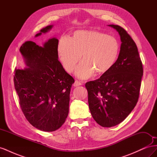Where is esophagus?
<instances>
[{"instance_id": "esophagus-1", "label": "esophagus", "mask_w": 157, "mask_h": 157, "mask_svg": "<svg viewBox=\"0 0 157 157\" xmlns=\"http://www.w3.org/2000/svg\"><path fill=\"white\" fill-rule=\"evenodd\" d=\"M82 84L80 82V81H78V80H75L74 84H73V86L75 87H77V86H80V85H82Z\"/></svg>"}]
</instances>
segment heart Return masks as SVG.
<instances>
[{
	"instance_id": "1",
	"label": "heart",
	"mask_w": 157,
	"mask_h": 157,
	"mask_svg": "<svg viewBox=\"0 0 157 157\" xmlns=\"http://www.w3.org/2000/svg\"><path fill=\"white\" fill-rule=\"evenodd\" d=\"M119 45L112 36L96 31L80 30L71 38L60 39L58 52L59 60L69 73L75 70L78 61L84 59L76 70L80 78H88L94 73H106L117 59Z\"/></svg>"
}]
</instances>
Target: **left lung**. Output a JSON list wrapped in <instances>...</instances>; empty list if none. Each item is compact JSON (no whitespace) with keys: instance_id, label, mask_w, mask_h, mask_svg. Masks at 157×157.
Returning a JSON list of instances; mask_svg holds the SVG:
<instances>
[{"instance_id":"left-lung-1","label":"left lung","mask_w":157,"mask_h":157,"mask_svg":"<svg viewBox=\"0 0 157 157\" xmlns=\"http://www.w3.org/2000/svg\"><path fill=\"white\" fill-rule=\"evenodd\" d=\"M119 33L121 46L114 65L99 78L86 83L89 109L98 124L112 127L129 115L138 101L143 65L137 46L119 25H109Z\"/></svg>"}]
</instances>
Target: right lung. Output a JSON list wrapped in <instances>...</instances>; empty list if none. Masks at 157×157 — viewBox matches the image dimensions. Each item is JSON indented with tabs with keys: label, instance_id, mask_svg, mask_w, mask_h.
Segmentation results:
<instances>
[{
	"label": "right lung",
	"instance_id": "right-lung-1",
	"mask_svg": "<svg viewBox=\"0 0 157 157\" xmlns=\"http://www.w3.org/2000/svg\"><path fill=\"white\" fill-rule=\"evenodd\" d=\"M52 27L46 26L35 36ZM58 46L56 38L42 46L25 42L20 50L27 67L14 71V86L23 115L32 126L44 132L55 131L64 124L75 82L58 60Z\"/></svg>",
	"mask_w": 157,
	"mask_h": 157
}]
</instances>
